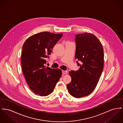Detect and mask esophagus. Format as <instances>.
Listing matches in <instances>:
<instances>
[{
    "instance_id": "esophagus-1",
    "label": "esophagus",
    "mask_w": 123,
    "mask_h": 123,
    "mask_svg": "<svg viewBox=\"0 0 123 123\" xmlns=\"http://www.w3.org/2000/svg\"><path fill=\"white\" fill-rule=\"evenodd\" d=\"M62 74H67V73H68L67 71H65V70H62Z\"/></svg>"
}]
</instances>
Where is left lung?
I'll return each mask as SVG.
<instances>
[{"mask_svg": "<svg viewBox=\"0 0 123 123\" xmlns=\"http://www.w3.org/2000/svg\"><path fill=\"white\" fill-rule=\"evenodd\" d=\"M75 41V58L80 68L69 71L71 82L67 87L72 96L80 98L90 95L98 83L104 67V49L98 38L90 33L76 34Z\"/></svg>", "mask_w": 123, "mask_h": 123, "instance_id": "left-lung-1", "label": "left lung"}]
</instances>
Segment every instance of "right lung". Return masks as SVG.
<instances>
[{"instance_id": "1", "label": "right lung", "mask_w": 123, "mask_h": 123, "mask_svg": "<svg viewBox=\"0 0 123 123\" xmlns=\"http://www.w3.org/2000/svg\"><path fill=\"white\" fill-rule=\"evenodd\" d=\"M62 33L44 32L35 34L25 41L21 53V63L25 80L33 92L47 96L53 91L62 75L59 68L46 67V58L62 37Z\"/></svg>"}]
</instances>
